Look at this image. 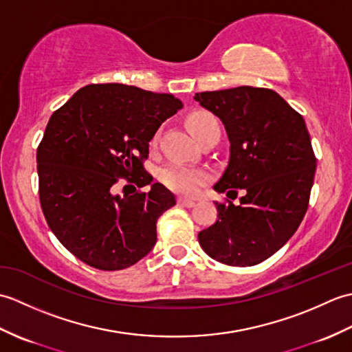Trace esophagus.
<instances>
[{
	"label": "esophagus",
	"instance_id": "1",
	"mask_svg": "<svg viewBox=\"0 0 352 352\" xmlns=\"http://www.w3.org/2000/svg\"><path fill=\"white\" fill-rule=\"evenodd\" d=\"M178 206H182V207H193L195 206V201H192V199H186V198H178Z\"/></svg>",
	"mask_w": 352,
	"mask_h": 352
}]
</instances>
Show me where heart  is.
Listing matches in <instances>:
<instances>
[{"mask_svg":"<svg viewBox=\"0 0 352 352\" xmlns=\"http://www.w3.org/2000/svg\"><path fill=\"white\" fill-rule=\"evenodd\" d=\"M186 122H188L189 130L193 136L197 138V140L203 136V133L210 129V126L219 125L216 116L206 110L192 111L188 119H186ZM157 139H159V134H154L151 139L153 146L157 144ZM159 178L172 192L190 197L195 195L204 184L210 182V174H208L206 169L201 168L186 166V164L180 163H168L160 169Z\"/></svg>","mask_w":352,"mask_h":352,"instance_id":"1","label":"heart"}]
</instances>
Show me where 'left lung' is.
<instances>
[{
  "label": "left lung",
  "instance_id": "obj_1",
  "mask_svg": "<svg viewBox=\"0 0 352 352\" xmlns=\"http://www.w3.org/2000/svg\"><path fill=\"white\" fill-rule=\"evenodd\" d=\"M195 100L226 125L228 166L214 184L241 204L218 203V219L199 231L212 258L228 266H252L294 236L309 208L316 157L304 118L265 87L241 86L199 92Z\"/></svg>",
  "mask_w": 352,
  "mask_h": 352
}]
</instances>
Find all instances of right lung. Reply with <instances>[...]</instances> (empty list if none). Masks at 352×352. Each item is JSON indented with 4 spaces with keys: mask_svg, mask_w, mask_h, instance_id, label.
<instances>
[{
    "mask_svg": "<svg viewBox=\"0 0 352 352\" xmlns=\"http://www.w3.org/2000/svg\"><path fill=\"white\" fill-rule=\"evenodd\" d=\"M182 107L170 94L106 83L81 87L50 118L36 154L41 207L58 242L83 263L119 271L153 250L157 219L175 197L151 183L144 162L157 129ZM121 177L133 194L117 195Z\"/></svg>",
    "mask_w": 352,
    "mask_h": 352,
    "instance_id": "1",
    "label": "right lung"
}]
</instances>
